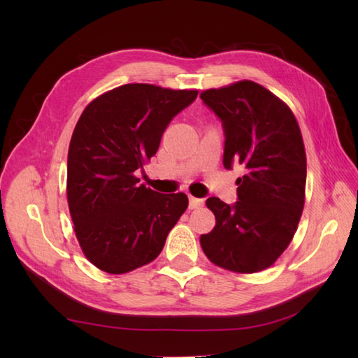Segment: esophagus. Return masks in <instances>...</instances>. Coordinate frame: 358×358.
I'll return each instance as SVG.
<instances>
[{"label":"esophagus","mask_w":358,"mask_h":358,"mask_svg":"<svg viewBox=\"0 0 358 358\" xmlns=\"http://www.w3.org/2000/svg\"><path fill=\"white\" fill-rule=\"evenodd\" d=\"M203 199H195V196H189V209H196L203 206Z\"/></svg>","instance_id":"obj_1"}]
</instances>
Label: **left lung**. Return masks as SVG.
<instances>
[{
	"mask_svg": "<svg viewBox=\"0 0 358 358\" xmlns=\"http://www.w3.org/2000/svg\"><path fill=\"white\" fill-rule=\"evenodd\" d=\"M222 121L223 164L245 166L237 201L210 196L215 227L200 237L212 263L241 273L269 268L291 243L305 206L306 154L287 106L254 81L200 94Z\"/></svg>",
	"mask_w": 358,
	"mask_h": 358,
	"instance_id": "obj_1",
	"label": "left lung"
}]
</instances>
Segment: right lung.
I'll use <instances>...</instances> for the list:
<instances>
[{
	"instance_id": "obj_1",
	"label": "right lung",
	"mask_w": 358,
	"mask_h": 358,
	"mask_svg": "<svg viewBox=\"0 0 358 358\" xmlns=\"http://www.w3.org/2000/svg\"><path fill=\"white\" fill-rule=\"evenodd\" d=\"M196 90L124 85L81 113L67 155V203L87 260L109 273L150 263L187 208V196L140 185L167 124Z\"/></svg>"
}]
</instances>
